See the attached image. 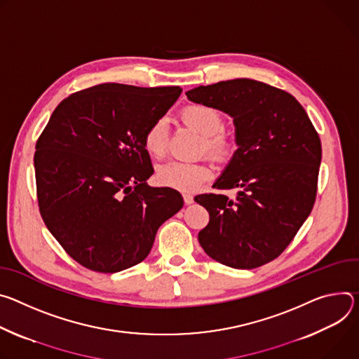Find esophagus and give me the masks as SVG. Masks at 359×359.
Here are the masks:
<instances>
[{"mask_svg":"<svg viewBox=\"0 0 359 359\" xmlns=\"http://www.w3.org/2000/svg\"><path fill=\"white\" fill-rule=\"evenodd\" d=\"M182 196H184V203H185L187 205H189V204L194 203V196H192L191 194H184Z\"/></svg>","mask_w":359,"mask_h":359,"instance_id":"34e87169","label":"esophagus"}]
</instances>
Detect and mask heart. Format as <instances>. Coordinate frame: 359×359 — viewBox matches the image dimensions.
Here are the masks:
<instances>
[{"label":"heart","instance_id":"b5f03b06","mask_svg":"<svg viewBox=\"0 0 359 359\" xmlns=\"http://www.w3.org/2000/svg\"><path fill=\"white\" fill-rule=\"evenodd\" d=\"M182 119L203 137V147L215 158L224 159L231 154L232 141L221 134L224 128V119L217 109L203 104L188 105L182 111ZM167 145L168 126L165 118H158L145 131L144 148L149 155L159 158L165 154ZM211 177L212 168L210 164L204 161H177V159L161 164L155 172L158 184L182 192L195 191Z\"/></svg>","mask_w":359,"mask_h":359}]
</instances>
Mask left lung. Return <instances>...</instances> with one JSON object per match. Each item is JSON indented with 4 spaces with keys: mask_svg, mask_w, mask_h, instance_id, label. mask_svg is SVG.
<instances>
[{
    "mask_svg": "<svg viewBox=\"0 0 359 359\" xmlns=\"http://www.w3.org/2000/svg\"><path fill=\"white\" fill-rule=\"evenodd\" d=\"M187 97L232 116L238 145L214 184L238 188L233 200L222 194L195 196L210 212L198 241L226 266L258 268L283 254L312 211L320 137L291 94L255 79L201 86Z\"/></svg>",
    "mask_w": 359,
    "mask_h": 359,
    "instance_id": "8db88e82",
    "label": "left lung"
}]
</instances>
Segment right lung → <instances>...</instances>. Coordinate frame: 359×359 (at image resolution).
<instances>
[{"label":"right lung","instance_id":"right-lung-1","mask_svg":"<svg viewBox=\"0 0 359 359\" xmlns=\"http://www.w3.org/2000/svg\"><path fill=\"white\" fill-rule=\"evenodd\" d=\"M180 87L100 84L54 109L35 145L39 212L65 252L114 273L144 261L158 228L184 205L180 192L152 188L148 127L181 95Z\"/></svg>","mask_w":359,"mask_h":359}]
</instances>
